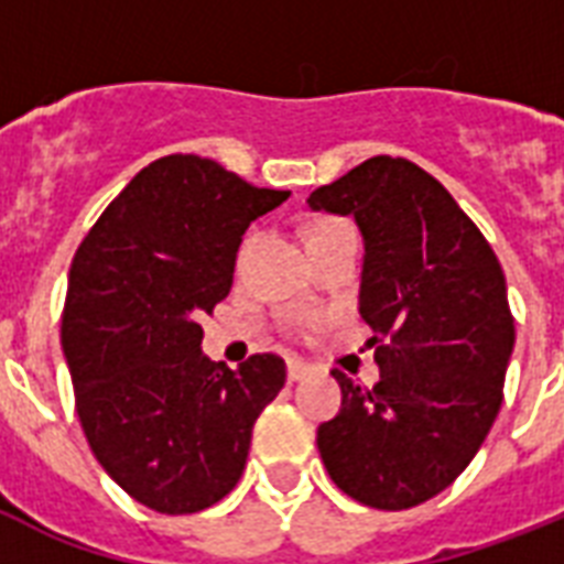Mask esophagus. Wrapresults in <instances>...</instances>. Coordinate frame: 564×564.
<instances>
[{"label":"esophagus","instance_id":"obj_1","mask_svg":"<svg viewBox=\"0 0 564 564\" xmlns=\"http://www.w3.org/2000/svg\"><path fill=\"white\" fill-rule=\"evenodd\" d=\"M310 375H313V369H310V366H304V362H299V360L286 362V377H290V383L307 380Z\"/></svg>","mask_w":564,"mask_h":564}]
</instances>
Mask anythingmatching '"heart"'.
<instances>
[{
	"label": "heart",
	"instance_id": "heart-1",
	"mask_svg": "<svg viewBox=\"0 0 564 564\" xmlns=\"http://www.w3.org/2000/svg\"><path fill=\"white\" fill-rule=\"evenodd\" d=\"M330 225H339V221H322V225H316L313 230H322V228H330Z\"/></svg>",
	"mask_w": 564,
	"mask_h": 564
}]
</instances>
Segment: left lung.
Here are the masks:
<instances>
[{"label":"left lung","instance_id":"1","mask_svg":"<svg viewBox=\"0 0 564 564\" xmlns=\"http://www.w3.org/2000/svg\"><path fill=\"white\" fill-rule=\"evenodd\" d=\"M362 234L360 316L380 380L334 371L343 410L318 427L330 480L375 509H410L465 471L503 401L516 322L507 278L454 195L377 154L307 198Z\"/></svg>","mask_w":564,"mask_h":564}]
</instances>
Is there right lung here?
Wrapping results in <instances>:
<instances>
[{"label":"right lung","mask_w":564,"mask_h":564,"mask_svg":"<svg viewBox=\"0 0 564 564\" xmlns=\"http://www.w3.org/2000/svg\"><path fill=\"white\" fill-rule=\"evenodd\" d=\"M286 198L170 154L75 251L61 325L75 410L101 468L161 516L202 512L237 486L257 415L283 389L281 357L213 362L195 318L230 292L248 225Z\"/></svg>","instance_id":"1"}]
</instances>
